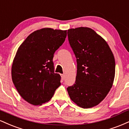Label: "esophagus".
Segmentation results:
<instances>
[{"label":"esophagus","mask_w":129,"mask_h":129,"mask_svg":"<svg viewBox=\"0 0 129 129\" xmlns=\"http://www.w3.org/2000/svg\"><path fill=\"white\" fill-rule=\"evenodd\" d=\"M60 75H61V77H62V80H63L65 79V75L63 74H60Z\"/></svg>","instance_id":"1"}]
</instances>
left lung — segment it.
Instances as JSON below:
<instances>
[{"label":"left lung","instance_id":"1","mask_svg":"<svg viewBox=\"0 0 129 129\" xmlns=\"http://www.w3.org/2000/svg\"><path fill=\"white\" fill-rule=\"evenodd\" d=\"M68 38L77 61V75L67 89L71 100L82 108L97 106L112 86L115 58L106 41L94 30L70 29Z\"/></svg>","mask_w":129,"mask_h":129}]
</instances>
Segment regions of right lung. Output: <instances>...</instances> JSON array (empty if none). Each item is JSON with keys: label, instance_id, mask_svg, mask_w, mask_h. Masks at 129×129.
I'll list each match as a JSON object with an SVG mask.
<instances>
[{"label": "right lung", "instance_id": "1", "mask_svg": "<svg viewBox=\"0 0 129 129\" xmlns=\"http://www.w3.org/2000/svg\"><path fill=\"white\" fill-rule=\"evenodd\" d=\"M67 37V30L43 28L30 34L14 59L12 80L21 97L33 105L47 102L60 85L53 58Z\"/></svg>", "mask_w": 129, "mask_h": 129}]
</instances>
